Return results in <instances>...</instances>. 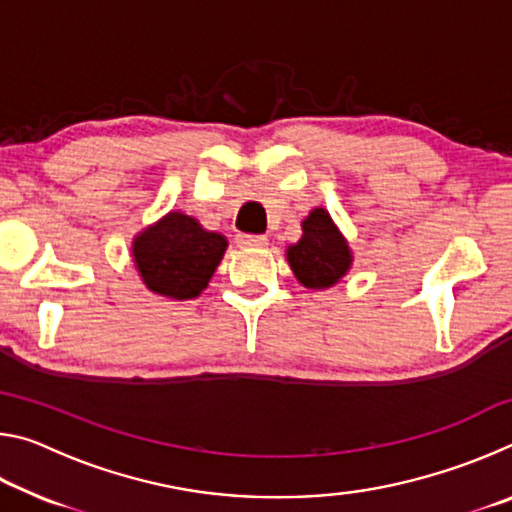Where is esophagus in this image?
Masks as SVG:
<instances>
[{
	"label": "esophagus",
	"instance_id": "esophagus-1",
	"mask_svg": "<svg viewBox=\"0 0 512 512\" xmlns=\"http://www.w3.org/2000/svg\"><path fill=\"white\" fill-rule=\"evenodd\" d=\"M239 246H253V248H262L268 244V239L264 235H246V232H241L237 235Z\"/></svg>",
	"mask_w": 512,
	"mask_h": 512
}]
</instances>
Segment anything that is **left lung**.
Masks as SVG:
<instances>
[{"mask_svg":"<svg viewBox=\"0 0 512 512\" xmlns=\"http://www.w3.org/2000/svg\"><path fill=\"white\" fill-rule=\"evenodd\" d=\"M298 280L309 289H327L350 268V248L329 214L318 207L302 221V239L287 250Z\"/></svg>","mask_w":512,"mask_h":512,"instance_id":"obj_1","label":"left lung"}]
</instances>
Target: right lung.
<instances>
[{"label":"right lung","instance_id":"right-lung-1","mask_svg":"<svg viewBox=\"0 0 512 512\" xmlns=\"http://www.w3.org/2000/svg\"><path fill=\"white\" fill-rule=\"evenodd\" d=\"M225 246L228 241L219 232L203 230L192 216L169 212L135 239L133 257L151 291L187 300L207 287Z\"/></svg>","mask_w":512,"mask_h":512}]
</instances>
